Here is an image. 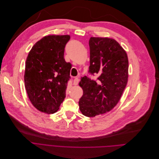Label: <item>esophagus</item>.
Listing matches in <instances>:
<instances>
[{
	"instance_id": "34e87169",
	"label": "esophagus",
	"mask_w": 159,
	"mask_h": 159,
	"mask_svg": "<svg viewBox=\"0 0 159 159\" xmlns=\"http://www.w3.org/2000/svg\"><path fill=\"white\" fill-rule=\"evenodd\" d=\"M78 83H79V79H78V78H74V81H73V84H74V85H77L78 84Z\"/></svg>"
}]
</instances>
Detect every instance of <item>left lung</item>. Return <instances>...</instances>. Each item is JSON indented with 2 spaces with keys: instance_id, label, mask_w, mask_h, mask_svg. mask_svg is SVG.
<instances>
[{
  "instance_id": "8db88e82",
  "label": "left lung",
  "mask_w": 159,
  "mask_h": 159,
  "mask_svg": "<svg viewBox=\"0 0 159 159\" xmlns=\"http://www.w3.org/2000/svg\"><path fill=\"white\" fill-rule=\"evenodd\" d=\"M89 73L98 74L97 80L85 75L80 86L84 94L80 110L88 117L105 114L119 102L128 80L129 62L126 52L120 44L108 37H90Z\"/></svg>"
}]
</instances>
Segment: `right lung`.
<instances>
[{"label": "right lung", "mask_w": 159, "mask_h": 159, "mask_svg": "<svg viewBox=\"0 0 159 159\" xmlns=\"http://www.w3.org/2000/svg\"><path fill=\"white\" fill-rule=\"evenodd\" d=\"M69 35H48L37 41L26 61L25 85L29 99L41 112L57 111L66 96L72 68L64 59Z\"/></svg>", "instance_id": "right-lung-1"}]
</instances>
